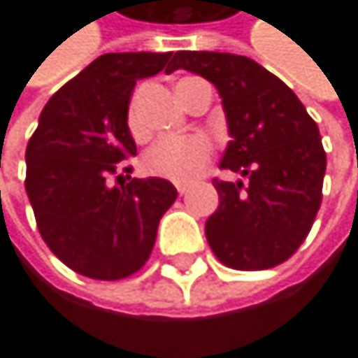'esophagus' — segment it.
<instances>
[{
	"instance_id": "1",
	"label": "esophagus",
	"mask_w": 358,
	"mask_h": 358,
	"mask_svg": "<svg viewBox=\"0 0 358 358\" xmlns=\"http://www.w3.org/2000/svg\"><path fill=\"white\" fill-rule=\"evenodd\" d=\"M176 189H178V193H180V195L189 193V185H176Z\"/></svg>"
}]
</instances>
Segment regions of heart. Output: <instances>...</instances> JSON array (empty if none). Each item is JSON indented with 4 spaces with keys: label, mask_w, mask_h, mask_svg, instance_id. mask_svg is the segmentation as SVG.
Wrapping results in <instances>:
<instances>
[{
    "label": "heart",
    "mask_w": 358,
    "mask_h": 358,
    "mask_svg": "<svg viewBox=\"0 0 358 358\" xmlns=\"http://www.w3.org/2000/svg\"><path fill=\"white\" fill-rule=\"evenodd\" d=\"M129 129L137 139L145 135L135 101L129 107ZM210 159H213V143L201 135L163 137L150 150H145L141 165L150 176L165 178V180L171 182H191L206 169Z\"/></svg>",
    "instance_id": "obj_1"
}]
</instances>
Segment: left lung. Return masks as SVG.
Instances as JSON below:
<instances>
[{"label":"left lung","mask_w":358,"mask_h":358,"mask_svg":"<svg viewBox=\"0 0 358 358\" xmlns=\"http://www.w3.org/2000/svg\"><path fill=\"white\" fill-rule=\"evenodd\" d=\"M171 68L217 87L231 137L221 167L247 178V185L215 180L219 208L206 221L210 249L236 271L285 262L322 201L327 155L318 124L296 94L251 57L178 51Z\"/></svg>","instance_id":"obj_1"}]
</instances>
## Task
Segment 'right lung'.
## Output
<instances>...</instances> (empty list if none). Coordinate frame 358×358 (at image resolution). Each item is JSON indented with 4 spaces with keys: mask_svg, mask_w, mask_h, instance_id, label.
Listing matches in <instances>:
<instances>
[{
    "mask_svg": "<svg viewBox=\"0 0 358 358\" xmlns=\"http://www.w3.org/2000/svg\"><path fill=\"white\" fill-rule=\"evenodd\" d=\"M171 64L173 51L105 53L62 85L38 117L25 150V191L40 236L79 275L115 281L137 273L178 197L163 178L109 182L117 163L137 155L129 129L137 81L173 73Z\"/></svg>",
    "mask_w": 358,
    "mask_h": 358,
    "instance_id": "obj_1",
    "label": "right lung"
}]
</instances>
